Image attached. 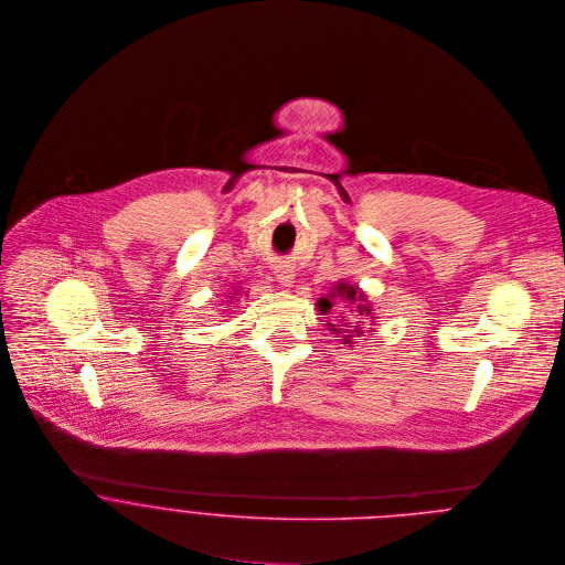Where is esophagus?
Segmentation results:
<instances>
[{
    "instance_id": "1",
    "label": "esophagus",
    "mask_w": 565,
    "mask_h": 565,
    "mask_svg": "<svg viewBox=\"0 0 565 565\" xmlns=\"http://www.w3.org/2000/svg\"><path fill=\"white\" fill-rule=\"evenodd\" d=\"M274 276L276 280L282 285V287H291L294 285V278H296V269L287 263H276L274 265Z\"/></svg>"
}]
</instances>
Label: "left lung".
I'll use <instances>...</instances> for the list:
<instances>
[{"label":"left lung","instance_id":"1","mask_svg":"<svg viewBox=\"0 0 565 565\" xmlns=\"http://www.w3.org/2000/svg\"><path fill=\"white\" fill-rule=\"evenodd\" d=\"M334 302H345V305H350L352 309H354V316H361V320H365V318H372V305L367 302V296L356 287V285H348V282H337L332 289H330V294L328 296H323L318 300V309H320V313L326 316V313H330L332 311V307H334ZM350 320H354V318H339V323H328L330 328L328 330H332V334H341V341L343 343H352V337H354V332H356V337H361L363 334V322H356V326H352L354 330L352 332H348V328H350ZM343 324V329H339L338 326Z\"/></svg>","mask_w":565,"mask_h":565}]
</instances>
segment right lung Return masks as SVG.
I'll list each match as a JSON object with an SVG mask.
<instances>
[{
	"label": "right lung",
	"mask_w": 565,
	"mask_h": 565,
	"mask_svg": "<svg viewBox=\"0 0 565 565\" xmlns=\"http://www.w3.org/2000/svg\"><path fill=\"white\" fill-rule=\"evenodd\" d=\"M235 294H237V291H235ZM231 298H235V296H231Z\"/></svg>",
	"instance_id": "1"
}]
</instances>
